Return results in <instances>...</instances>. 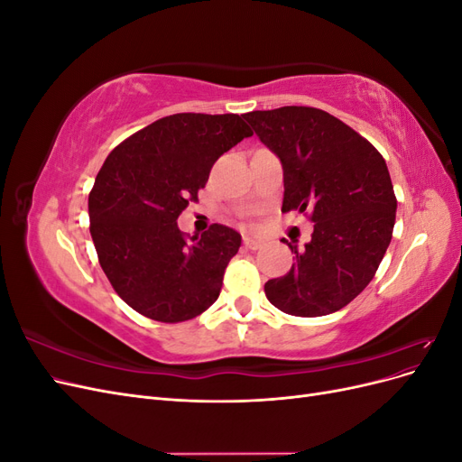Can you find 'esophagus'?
<instances>
[{"label":"esophagus","mask_w":462,"mask_h":462,"mask_svg":"<svg viewBox=\"0 0 462 462\" xmlns=\"http://www.w3.org/2000/svg\"><path fill=\"white\" fill-rule=\"evenodd\" d=\"M243 245H245V248H246V250H258V248L262 246V241L253 239V236H245Z\"/></svg>","instance_id":"obj_1"}]
</instances>
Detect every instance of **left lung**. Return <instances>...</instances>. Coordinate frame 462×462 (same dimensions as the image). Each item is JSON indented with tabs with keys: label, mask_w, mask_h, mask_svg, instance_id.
<instances>
[{
	"label": "left lung",
	"mask_w": 462,
	"mask_h": 462,
	"mask_svg": "<svg viewBox=\"0 0 462 462\" xmlns=\"http://www.w3.org/2000/svg\"><path fill=\"white\" fill-rule=\"evenodd\" d=\"M283 165L282 212L314 223L295 263L263 285L285 314L341 310L372 282L395 226L397 199L385 160L365 136L318 107L285 106L243 116Z\"/></svg>",
	"instance_id": "left-lung-1"
}]
</instances>
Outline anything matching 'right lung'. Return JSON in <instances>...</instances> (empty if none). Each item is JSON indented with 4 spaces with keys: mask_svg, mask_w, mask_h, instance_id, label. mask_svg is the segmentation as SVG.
<instances>
[{
    "mask_svg": "<svg viewBox=\"0 0 462 462\" xmlns=\"http://www.w3.org/2000/svg\"><path fill=\"white\" fill-rule=\"evenodd\" d=\"M246 136L243 116L175 114L106 158L88 194L90 235L111 287L138 314L177 324L217 300L241 235L214 223L190 236L177 217L199 200L221 153Z\"/></svg>",
    "mask_w": 462,
    "mask_h": 462,
    "instance_id": "add662e5",
    "label": "right lung"
}]
</instances>
